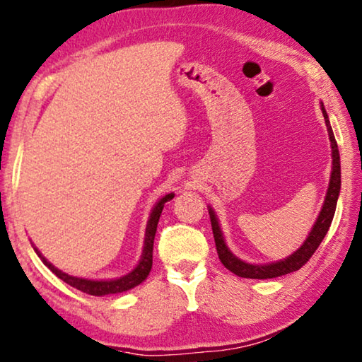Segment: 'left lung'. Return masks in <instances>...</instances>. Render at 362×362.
Listing matches in <instances>:
<instances>
[{"instance_id":"1","label":"left lung","mask_w":362,"mask_h":362,"mask_svg":"<svg viewBox=\"0 0 362 362\" xmlns=\"http://www.w3.org/2000/svg\"><path fill=\"white\" fill-rule=\"evenodd\" d=\"M321 111L322 116L326 120L329 139H331V148H332V171H331V180H329V187L326 192L325 204L320 211V216L316 219L313 229L310 230L308 237L305 242L302 243L299 250H296L293 255L288 256L286 259H281L278 262H270V264H248L238 259L235 255H232V251L227 248L224 242L223 232H221V227L218 223L216 214H214L213 208L208 206V213H210L211 219V227H213V235H214V243H216L218 256L221 262L224 264L227 270H230L232 274H235L242 278H252V280H267V278H276L281 275H288L291 272L299 270L302 265H305L310 257L313 256V252L318 250L321 245L322 238L326 237V233L331 227V223L334 219L335 206H337V199L340 194V154L337 148V141H335V136L331 129V122H329L327 112L325 110V105L321 103Z\"/></svg>"}]
</instances>
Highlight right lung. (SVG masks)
Masks as SVG:
<instances>
[{
  "mask_svg": "<svg viewBox=\"0 0 362 362\" xmlns=\"http://www.w3.org/2000/svg\"><path fill=\"white\" fill-rule=\"evenodd\" d=\"M175 197L173 192H170L167 195L157 202L152 208L151 216L148 219V226H146V233H144V246H143V255L141 259L135 269H133L130 274H127L120 278H116V280H87V278H78V276H71L65 274V272L59 270L57 267H54L46 257H44L40 251H36V255L41 257V261L44 262L47 269H50L52 274H55L57 276L63 280L65 283H68L69 286H73L76 289L82 291V293L90 294V296H107V294H117V293H124V291H129L132 288L138 286L139 283H143L146 278H148L149 272L152 269V248H154V237L157 232V224L158 219H160V214L163 210V205L170 202L171 199Z\"/></svg>",
  "mask_w": 362,
  "mask_h": 362,
  "instance_id": "1",
  "label": "right lung"
}]
</instances>
